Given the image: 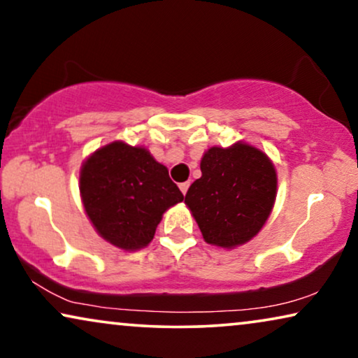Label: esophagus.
Wrapping results in <instances>:
<instances>
[{
	"label": "esophagus",
	"instance_id": "34e87169",
	"mask_svg": "<svg viewBox=\"0 0 358 358\" xmlns=\"http://www.w3.org/2000/svg\"><path fill=\"white\" fill-rule=\"evenodd\" d=\"M189 185H190L189 180H187V182H182V184H179V189H180V192H182L184 195L187 194V190H189Z\"/></svg>",
	"mask_w": 358,
	"mask_h": 358
}]
</instances>
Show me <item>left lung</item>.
<instances>
[{"instance_id": "8db88e82", "label": "left lung", "mask_w": 358, "mask_h": 358, "mask_svg": "<svg viewBox=\"0 0 358 358\" xmlns=\"http://www.w3.org/2000/svg\"><path fill=\"white\" fill-rule=\"evenodd\" d=\"M202 178L185 194L202 236L213 246L233 249L261 231L277 195V173L266 153L234 143L213 146L200 161Z\"/></svg>"}]
</instances>
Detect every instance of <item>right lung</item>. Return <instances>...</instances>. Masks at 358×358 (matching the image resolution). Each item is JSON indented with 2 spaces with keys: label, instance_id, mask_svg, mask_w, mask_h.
Returning <instances> with one entry per match:
<instances>
[{
  "label": "right lung",
  "instance_id": "right-lung-1",
  "mask_svg": "<svg viewBox=\"0 0 358 358\" xmlns=\"http://www.w3.org/2000/svg\"><path fill=\"white\" fill-rule=\"evenodd\" d=\"M80 192L96 231L125 251L148 246L163 213L184 200L166 166L124 141L102 146L83 163Z\"/></svg>",
  "mask_w": 358,
  "mask_h": 358
}]
</instances>
